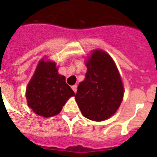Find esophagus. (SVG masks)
<instances>
[{"instance_id":"esophagus-1","label":"esophagus","mask_w":157,"mask_h":157,"mask_svg":"<svg viewBox=\"0 0 157 157\" xmlns=\"http://www.w3.org/2000/svg\"><path fill=\"white\" fill-rule=\"evenodd\" d=\"M71 89H72V90L76 93V90H77V86H76V85H74V86H71Z\"/></svg>"}]
</instances>
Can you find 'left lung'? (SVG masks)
Listing matches in <instances>:
<instances>
[{
  "label": "left lung",
  "mask_w": 157,
  "mask_h": 157,
  "mask_svg": "<svg viewBox=\"0 0 157 157\" xmlns=\"http://www.w3.org/2000/svg\"><path fill=\"white\" fill-rule=\"evenodd\" d=\"M86 77L79 84L76 101L84 117L100 121L109 118L121 103L124 88L110 55L97 50L86 63Z\"/></svg>",
  "instance_id": "1"
}]
</instances>
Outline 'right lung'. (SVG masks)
<instances>
[{"mask_svg":"<svg viewBox=\"0 0 157 157\" xmlns=\"http://www.w3.org/2000/svg\"><path fill=\"white\" fill-rule=\"evenodd\" d=\"M74 95L65 77L58 73L55 63L44 59L38 63L26 91L29 107L44 117L59 114L67 100Z\"/></svg>","mask_w":157,"mask_h":157,"instance_id":"1","label":"right lung"}]
</instances>
